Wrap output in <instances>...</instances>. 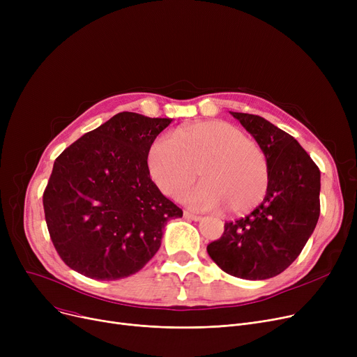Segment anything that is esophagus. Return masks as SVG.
<instances>
[{
  "label": "esophagus",
  "instance_id": "obj_1",
  "mask_svg": "<svg viewBox=\"0 0 357 357\" xmlns=\"http://www.w3.org/2000/svg\"><path fill=\"white\" fill-rule=\"evenodd\" d=\"M183 217H185V218H188V220H194V221H199V220H202V217H201V215L194 214V213H191V211H183Z\"/></svg>",
  "mask_w": 357,
  "mask_h": 357
}]
</instances>
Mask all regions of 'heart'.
<instances>
[{
    "instance_id": "heart-1",
    "label": "heart",
    "mask_w": 357,
    "mask_h": 357,
    "mask_svg": "<svg viewBox=\"0 0 357 357\" xmlns=\"http://www.w3.org/2000/svg\"><path fill=\"white\" fill-rule=\"evenodd\" d=\"M147 167L158 188L179 197L199 175L202 181L182 199L197 210L226 207L246 214L264 199L269 183L266 155L236 126L195 121L179 127L174 137L158 136L147 152Z\"/></svg>"
}]
</instances>
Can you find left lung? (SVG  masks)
Returning <instances> with one entry per match:
<instances>
[{"label": "left lung", "mask_w": 357, "mask_h": 357, "mask_svg": "<svg viewBox=\"0 0 357 357\" xmlns=\"http://www.w3.org/2000/svg\"><path fill=\"white\" fill-rule=\"evenodd\" d=\"M264 149L269 183L260 205L224 224L207 252L231 276L257 280L282 273L303 252L320 217V169L291 135L268 120L231 112Z\"/></svg>", "instance_id": "left-lung-1"}]
</instances>
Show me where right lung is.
<instances>
[{"instance_id": "add662e5", "label": "right lung", "mask_w": 357, "mask_h": 357, "mask_svg": "<svg viewBox=\"0 0 357 357\" xmlns=\"http://www.w3.org/2000/svg\"><path fill=\"white\" fill-rule=\"evenodd\" d=\"M171 121L119 112L56 158L43 208L70 269L97 280L133 275L159 250L166 221L182 217L147 167L150 144Z\"/></svg>"}]
</instances>
